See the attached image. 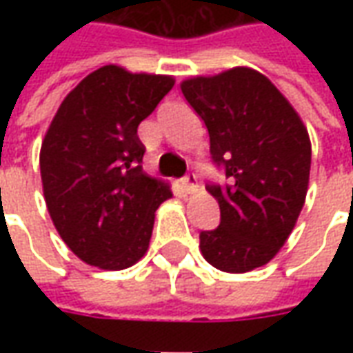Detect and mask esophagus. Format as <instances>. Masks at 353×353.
<instances>
[{
  "instance_id": "obj_1",
  "label": "esophagus",
  "mask_w": 353,
  "mask_h": 353,
  "mask_svg": "<svg viewBox=\"0 0 353 353\" xmlns=\"http://www.w3.org/2000/svg\"><path fill=\"white\" fill-rule=\"evenodd\" d=\"M199 176L196 174H187V176L181 179V187H183V191L187 192H194L199 189Z\"/></svg>"
}]
</instances>
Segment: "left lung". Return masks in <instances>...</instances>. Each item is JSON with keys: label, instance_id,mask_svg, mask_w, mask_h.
Segmentation results:
<instances>
[{"label": "left lung", "instance_id": "8db88e82", "mask_svg": "<svg viewBox=\"0 0 353 353\" xmlns=\"http://www.w3.org/2000/svg\"><path fill=\"white\" fill-rule=\"evenodd\" d=\"M181 92L206 124L212 159L229 179L206 187L221 223L200 232V252L223 272H250L274 259L295 229L310 179L308 130L252 68L185 79Z\"/></svg>", "mask_w": 353, "mask_h": 353}]
</instances>
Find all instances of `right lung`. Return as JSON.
<instances>
[{
  "instance_id": "add662e5",
  "label": "right lung",
  "mask_w": 353,
  "mask_h": 353,
  "mask_svg": "<svg viewBox=\"0 0 353 353\" xmlns=\"http://www.w3.org/2000/svg\"><path fill=\"white\" fill-rule=\"evenodd\" d=\"M174 83L170 75L103 65L65 96L45 134L39 168L47 210L87 265L123 270L145 255L154 212L172 191L141 168L138 126Z\"/></svg>"
}]
</instances>
